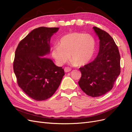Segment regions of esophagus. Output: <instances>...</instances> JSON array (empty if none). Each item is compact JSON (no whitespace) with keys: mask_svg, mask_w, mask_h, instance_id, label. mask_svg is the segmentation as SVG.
<instances>
[{"mask_svg":"<svg viewBox=\"0 0 132 132\" xmlns=\"http://www.w3.org/2000/svg\"><path fill=\"white\" fill-rule=\"evenodd\" d=\"M70 71H71V68H70L69 67H65V68H64L65 72H66V73L69 72Z\"/></svg>","mask_w":132,"mask_h":132,"instance_id":"34e87169","label":"esophagus"}]
</instances>
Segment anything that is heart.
I'll list each match as a JSON object with an SVG mask.
<instances>
[{
  "instance_id": "b5f03b06",
  "label": "heart",
  "mask_w": 132,
  "mask_h": 132,
  "mask_svg": "<svg viewBox=\"0 0 132 132\" xmlns=\"http://www.w3.org/2000/svg\"><path fill=\"white\" fill-rule=\"evenodd\" d=\"M95 48L96 41L91 35L73 32L61 37L58 46L53 48L52 55L59 65L68 61L69 55L73 65H83L93 58Z\"/></svg>"
}]
</instances>
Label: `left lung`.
I'll list each match as a JSON object with an SVG mask.
<instances>
[{"mask_svg":"<svg viewBox=\"0 0 132 132\" xmlns=\"http://www.w3.org/2000/svg\"><path fill=\"white\" fill-rule=\"evenodd\" d=\"M93 29L100 39L98 54L94 61L80 68L81 77L78 84L86 95L96 97L113 88L121 73V57L113 38L98 27Z\"/></svg>","mask_w":132,"mask_h":132,"instance_id":"obj_1","label":"left lung"}]
</instances>
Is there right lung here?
Returning <instances> with one entry per match:
<instances>
[{
    "mask_svg": "<svg viewBox=\"0 0 132 132\" xmlns=\"http://www.w3.org/2000/svg\"><path fill=\"white\" fill-rule=\"evenodd\" d=\"M58 27H39L19 42L15 51L13 69L19 86L30 97L45 100L52 96L65 75L62 67L42 58L50 52L51 37Z\"/></svg>",
    "mask_w": 132,
    "mask_h": 132,
    "instance_id": "1",
    "label": "right lung"
}]
</instances>
